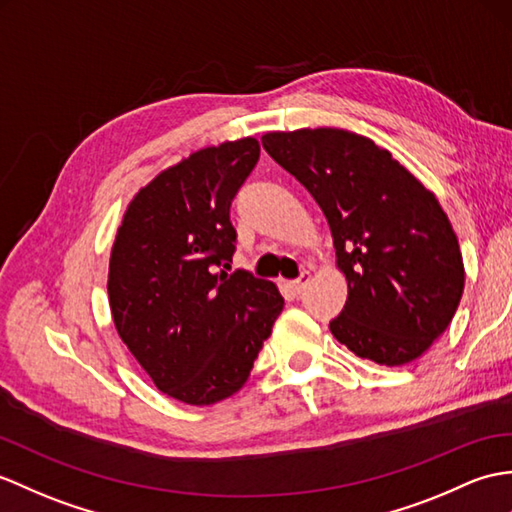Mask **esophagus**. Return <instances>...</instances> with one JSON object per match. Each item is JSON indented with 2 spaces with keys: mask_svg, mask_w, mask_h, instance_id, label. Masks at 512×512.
<instances>
[{
  "mask_svg": "<svg viewBox=\"0 0 512 512\" xmlns=\"http://www.w3.org/2000/svg\"><path fill=\"white\" fill-rule=\"evenodd\" d=\"M310 281H312V272L310 270H303L301 275H299V279L296 281H292V290L296 292V294H301L307 285H310Z\"/></svg>",
  "mask_w": 512,
  "mask_h": 512,
  "instance_id": "34e87169",
  "label": "esophagus"
}]
</instances>
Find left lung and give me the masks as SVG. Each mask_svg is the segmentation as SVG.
Segmentation results:
<instances>
[{
	"instance_id": "8db88e82",
	"label": "left lung",
	"mask_w": 512,
	"mask_h": 512,
	"mask_svg": "<svg viewBox=\"0 0 512 512\" xmlns=\"http://www.w3.org/2000/svg\"><path fill=\"white\" fill-rule=\"evenodd\" d=\"M266 152L323 209L349 283L331 334L358 358L401 366L454 318L465 266L436 196L392 154L342 128L266 133Z\"/></svg>"
}]
</instances>
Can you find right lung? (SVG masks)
Returning <instances> with one entry per match:
<instances>
[{
  "label": "right lung",
  "instance_id": "obj_1",
  "mask_svg": "<svg viewBox=\"0 0 512 512\" xmlns=\"http://www.w3.org/2000/svg\"><path fill=\"white\" fill-rule=\"evenodd\" d=\"M259 161L244 137L192 152L130 200L109 261L117 334L161 392L211 406L240 390L283 310L272 281L231 270V202Z\"/></svg>",
  "mask_w": 512,
  "mask_h": 512
}]
</instances>
